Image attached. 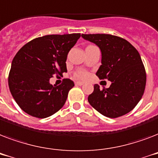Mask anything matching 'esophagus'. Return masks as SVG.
Segmentation results:
<instances>
[{
	"label": "esophagus",
	"mask_w": 158,
	"mask_h": 158,
	"mask_svg": "<svg viewBox=\"0 0 158 158\" xmlns=\"http://www.w3.org/2000/svg\"><path fill=\"white\" fill-rule=\"evenodd\" d=\"M84 84V82H80V81L75 82V84H76V85H79V86H81V85H83Z\"/></svg>",
	"instance_id": "obj_1"
}]
</instances>
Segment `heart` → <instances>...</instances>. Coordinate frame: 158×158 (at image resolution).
I'll use <instances>...</instances> for the list:
<instances>
[{
    "label": "heart",
    "instance_id": "heart-1",
    "mask_svg": "<svg viewBox=\"0 0 158 158\" xmlns=\"http://www.w3.org/2000/svg\"><path fill=\"white\" fill-rule=\"evenodd\" d=\"M74 76L76 77L77 79H85L89 77V74L87 72L84 71V70H79V71H78L76 74H74Z\"/></svg>",
    "mask_w": 158,
    "mask_h": 158
}]
</instances>
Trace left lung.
<instances>
[{"mask_svg":"<svg viewBox=\"0 0 158 158\" xmlns=\"http://www.w3.org/2000/svg\"><path fill=\"white\" fill-rule=\"evenodd\" d=\"M96 44L102 53V64L96 75L111 82L108 89L94 84L89 104L102 115L116 118L132 110L142 98L146 72L140 55L128 41L110 34H82Z\"/></svg>","mask_w":158,"mask_h":158,"instance_id":"1","label":"left lung"}]
</instances>
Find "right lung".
<instances>
[{
    "label": "right lung",
    "instance_id": "1",
    "mask_svg": "<svg viewBox=\"0 0 158 158\" xmlns=\"http://www.w3.org/2000/svg\"><path fill=\"white\" fill-rule=\"evenodd\" d=\"M80 36V33L43 36L28 42L16 53L9 74V88L24 112L46 118L64 106L74 82L64 79L62 84L53 86L50 79L67 72V55Z\"/></svg>",
    "mask_w": 158,
    "mask_h": 158
}]
</instances>
